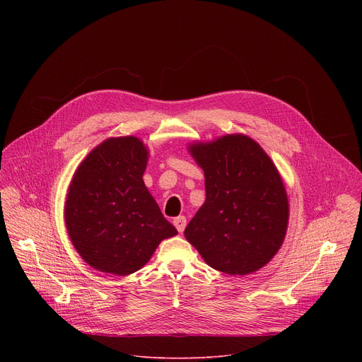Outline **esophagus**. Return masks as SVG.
<instances>
[{"instance_id": "1", "label": "esophagus", "mask_w": 362, "mask_h": 362, "mask_svg": "<svg viewBox=\"0 0 362 362\" xmlns=\"http://www.w3.org/2000/svg\"><path fill=\"white\" fill-rule=\"evenodd\" d=\"M186 218L185 216H177L175 221H173V225L176 226V229L182 233L183 230H185V228H186Z\"/></svg>"}]
</instances>
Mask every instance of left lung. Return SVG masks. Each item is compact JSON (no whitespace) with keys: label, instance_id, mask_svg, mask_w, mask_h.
<instances>
[{"label":"left lung","instance_id":"left-lung-1","mask_svg":"<svg viewBox=\"0 0 362 362\" xmlns=\"http://www.w3.org/2000/svg\"><path fill=\"white\" fill-rule=\"evenodd\" d=\"M190 156L204 173L206 199L185 236L211 268L249 275L281 249L289 202L279 170L261 144L233 133L193 141Z\"/></svg>","mask_w":362,"mask_h":362}]
</instances>
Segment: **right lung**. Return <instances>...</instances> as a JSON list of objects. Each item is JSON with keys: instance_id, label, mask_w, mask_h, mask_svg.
Returning a JSON list of instances; mask_svg holds the SVG:
<instances>
[{"instance_id": "obj_1", "label": "right lung", "mask_w": 362, "mask_h": 362, "mask_svg": "<svg viewBox=\"0 0 362 362\" xmlns=\"http://www.w3.org/2000/svg\"><path fill=\"white\" fill-rule=\"evenodd\" d=\"M148 148L136 136L95 146L70 182L64 222L91 268L117 276L141 269L163 239L177 235L143 182Z\"/></svg>"}]
</instances>
